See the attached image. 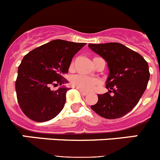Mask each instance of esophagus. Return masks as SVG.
Segmentation results:
<instances>
[{
	"label": "esophagus",
	"instance_id": "esophagus-1",
	"mask_svg": "<svg viewBox=\"0 0 160 160\" xmlns=\"http://www.w3.org/2000/svg\"><path fill=\"white\" fill-rule=\"evenodd\" d=\"M79 91H80V93H81V94H82L83 96H86V95H87V94H88V93L86 92V91H83V90H80V89H79Z\"/></svg>",
	"mask_w": 160,
	"mask_h": 160
}]
</instances>
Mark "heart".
Instances as JSON below:
<instances>
[{
    "mask_svg": "<svg viewBox=\"0 0 160 160\" xmlns=\"http://www.w3.org/2000/svg\"><path fill=\"white\" fill-rule=\"evenodd\" d=\"M73 62L70 63V68L73 69ZM98 81L96 78H89L86 77L83 75H78L73 76L71 78V83L73 87H77V88L81 89L83 90H91L95 87L96 85L98 84Z\"/></svg>",
    "mask_w": 160,
    "mask_h": 160,
    "instance_id": "b5f03b06",
    "label": "heart"
}]
</instances>
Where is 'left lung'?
<instances>
[{
  "label": "left lung",
  "mask_w": 160,
  "mask_h": 160,
  "mask_svg": "<svg viewBox=\"0 0 160 160\" xmlns=\"http://www.w3.org/2000/svg\"><path fill=\"white\" fill-rule=\"evenodd\" d=\"M88 46L107 62L109 69L106 81L108 92L98 94L97 103L90 107L103 118H121L137 105L148 87V62L139 53L117 42Z\"/></svg>",
  "instance_id": "8db88e82"
}]
</instances>
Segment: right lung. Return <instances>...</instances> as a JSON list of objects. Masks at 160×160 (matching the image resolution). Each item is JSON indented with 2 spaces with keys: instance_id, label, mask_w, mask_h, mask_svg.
<instances>
[{
  "instance_id": "add662e5",
  "label": "right lung",
  "mask_w": 160,
  "mask_h": 160,
  "mask_svg": "<svg viewBox=\"0 0 160 160\" xmlns=\"http://www.w3.org/2000/svg\"><path fill=\"white\" fill-rule=\"evenodd\" d=\"M86 43L53 40L28 53L18 67L16 92L24 114L36 122L56 117L66 103L64 84L72 58ZM52 84L62 87L52 91Z\"/></svg>"
}]
</instances>
